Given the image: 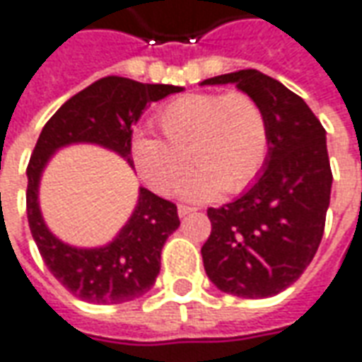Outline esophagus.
Wrapping results in <instances>:
<instances>
[{"instance_id":"obj_1","label":"esophagus","mask_w":362,"mask_h":362,"mask_svg":"<svg viewBox=\"0 0 362 362\" xmlns=\"http://www.w3.org/2000/svg\"><path fill=\"white\" fill-rule=\"evenodd\" d=\"M177 210H179V216L185 218L187 214H191V212H194L197 209H194V206H187V204H179V209Z\"/></svg>"}]
</instances>
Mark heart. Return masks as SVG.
<instances>
[{"instance_id": "obj_1", "label": "heart", "mask_w": 362, "mask_h": 362, "mask_svg": "<svg viewBox=\"0 0 362 362\" xmlns=\"http://www.w3.org/2000/svg\"><path fill=\"white\" fill-rule=\"evenodd\" d=\"M156 127L163 140L134 136L130 153L158 194L175 193L191 163L199 169L187 183L189 199H210L222 189L235 194L255 181L267 161V117L245 93L183 95L161 107Z\"/></svg>"}]
</instances>
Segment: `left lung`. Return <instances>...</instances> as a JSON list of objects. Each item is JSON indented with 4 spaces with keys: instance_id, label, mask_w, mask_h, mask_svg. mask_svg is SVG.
Listing matches in <instances>:
<instances>
[{
    "instance_id": "8db88e82",
    "label": "left lung",
    "mask_w": 362,
    "mask_h": 362,
    "mask_svg": "<svg viewBox=\"0 0 362 362\" xmlns=\"http://www.w3.org/2000/svg\"><path fill=\"white\" fill-rule=\"evenodd\" d=\"M235 83L269 122L263 173L234 202L209 209L204 271L218 288L242 298L275 296L308 267L322 242L332 194L325 128L304 99L257 70L204 79Z\"/></svg>"
}]
</instances>
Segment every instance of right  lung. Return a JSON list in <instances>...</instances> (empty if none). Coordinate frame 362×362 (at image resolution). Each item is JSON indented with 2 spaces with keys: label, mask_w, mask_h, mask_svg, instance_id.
<instances>
[{
  "label": "right lung",
  "mask_w": 362,
  "mask_h": 362,
  "mask_svg": "<svg viewBox=\"0 0 362 362\" xmlns=\"http://www.w3.org/2000/svg\"><path fill=\"white\" fill-rule=\"evenodd\" d=\"M181 89L107 76L68 99L38 136L27 165L29 228L48 271L74 296L91 304H122L146 294L160 275L161 247L179 228V216L173 202L140 189L132 216L109 245L71 247L54 238L40 216L38 181L46 161L62 146L91 142L134 165L130 153L134 122L152 101Z\"/></svg>",
  "instance_id": "obj_1"
}]
</instances>
